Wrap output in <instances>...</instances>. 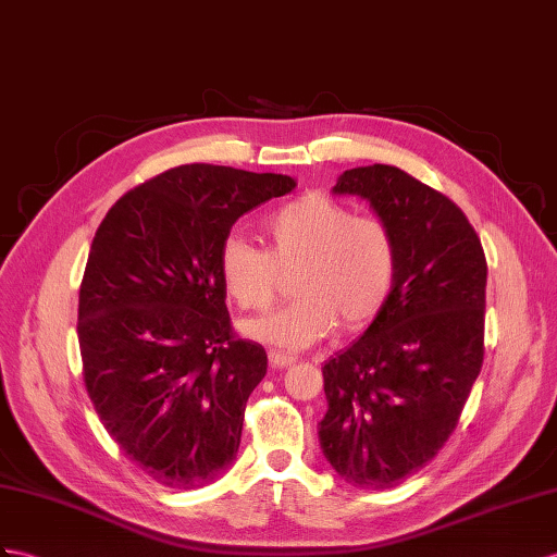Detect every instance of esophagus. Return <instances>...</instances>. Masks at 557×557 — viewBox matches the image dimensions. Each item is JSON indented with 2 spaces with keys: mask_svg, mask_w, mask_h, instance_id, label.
Returning a JSON list of instances; mask_svg holds the SVG:
<instances>
[{
  "mask_svg": "<svg viewBox=\"0 0 557 557\" xmlns=\"http://www.w3.org/2000/svg\"><path fill=\"white\" fill-rule=\"evenodd\" d=\"M268 362L270 367L275 369H284V367H292L296 362L294 355H287V352H280V350H270L268 352Z\"/></svg>",
  "mask_w": 557,
  "mask_h": 557,
  "instance_id": "esophagus-1",
  "label": "esophagus"
}]
</instances>
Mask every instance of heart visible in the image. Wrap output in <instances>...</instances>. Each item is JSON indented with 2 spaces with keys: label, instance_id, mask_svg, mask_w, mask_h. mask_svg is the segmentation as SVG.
Instances as JSON below:
<instances>
[{
  "label": "heart",
  "instance_id": "obj_1",
  "mask_svg": "<svg viewBox=\"0 0 557 557\" xmlns=\"http://www.w3.org/2000/svg\"><path fill=\"white\" fill-rule=\"evenodd\" d=\"M268 251L237 235L219 253L225 292L245 310H265L292 275V304L242 322L249 338L301 350L334 326L355 332L386 308L397 277V242L376 216H355L336 199L308 195L265 221Z\"/></svg>",
  "mask_w": 557,
  "mask_h": 557
}]
</instances>
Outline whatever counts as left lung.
<instances>
[{"label":"left lung","instance_id":"left-lung-1","mask_svg":"<svg viewBox=\"0 0 557 557\" xmlns=\"http://www.w3.org/2000/svg\"><path fill=\"white\" fill-rule=\"evenodd\" d=\"M397 242L395 287L369 330L322 367L324 459L352 487L391 490L445 447L484 360L487 261L449 197L391 164L344 171Z\"/></svg>","mask_w":557,"mask_h":557}]
</instances>
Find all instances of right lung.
Listing matches in <instances>:
<instances>
[{
  "instance_id": "add662e5",
  "label": "right lung",
  "mask_w": 557,
  "mask_h": 557,
  "mask_svg": "<svg viewBox=\"0 0 557 557\" xmlns=\"http://www.w3.org/2000/svg\"><path fill=\"white\" fill-rule=\"evenodd\" d=\"M292 176L183 164L122 195L98 225L79 287L84 386L129 461L171 490L233 463L263 346L237 338L219 253L239 216Z\"/></svg>"
}]
</instances>
